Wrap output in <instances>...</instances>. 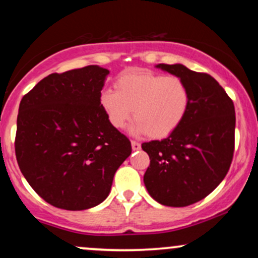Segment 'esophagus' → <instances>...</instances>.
I'll return each instance as SVG.
<instances>
[{"label": "esophagus", "instance_id": "obj_1", "mask_svg": "<svg viewBox=\"0 0 258 258\" xmlns=\"http://www.w3.org/2000/svg\"><path fill=\"white\" fill-rule=\"evenodd\" d=\"M131 146H132V149L135 150H139L141 149V143H138V142H136V141H132L131 142Z\"/></svg>", "mask_w": 258, "mask_h": 258}]
</instances>
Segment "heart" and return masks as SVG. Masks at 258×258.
Segmentation results:
<instances>
[{"mask_svg":"<svg viewBox=\"0 0 258 258\" xmlns=\"http://www.w3.org/2000/svg\"><path fill=\"white\" fill-rule=\"evenodd\" d=\"M190 92L184 80L153 73L125 74L116 81V91L100 94V105L109 122L121 130L133 116L135 135L148 133L153 138L170 136L185 119Z\"/></svg>","mask_w":258,"mask_h":258,"instance_id":"obj_1","label":"heart"}]
</instances>
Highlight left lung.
Segmentation results:
<instances>
[{
  "label": "left lung",
  "mask_w": 258,
  "mask_h": 258,
  "mask_svg": "<svg viewBox=\"0 0 258 258\" xmlns=\"http://www.w3.org/2000/svg\"><path fill=\"white\" fill-rule=\"evenodd\" d=\"M156 68L184 80L190 104L185 119L167 138L142 144L150 159L144 184L161 205L184 207L206 198L226 177L234 154L235 109L209 74L182 64Z\"/></svg>",
  "instance_id": "8db88e82"
}]
</instances>
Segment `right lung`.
<instances>
[{"instance_id":"add662e5","label":"right lung","mask_w":258,"mask_h":258,"mask_svg":"<svg viewBox=\"0 0 258 258\" xmlns=\"http://www.w3.org/2000/svg\"><path fill=\"white\" fill-rule=\"evenodd\" d=\"M108 74L97 65L51 74L20 102L18 165L31 188L58 209L80 211L104 201L131 155V142L100 105Z\"/></svg>"}]
</instances>
